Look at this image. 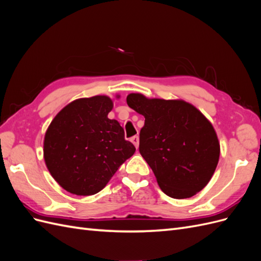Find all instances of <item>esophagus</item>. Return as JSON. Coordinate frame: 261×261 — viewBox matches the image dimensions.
<instances>
[{"instance_id": "34e87169", "label": "esophagus", "mask_w": 261, "mask_h": 261, "mask_svg": "<svg viewBox=\"0 0 261 261\" xmlns=\"http://www.w3.org/2000/svg\"><path fill=\"white\" fill-rule=\"evenodd\" d=\"M130 141L132 143L135 145V147L138 149V146H139V137L136 135V136H134V137H132L130 138Z\"/></svg>"}]
</instances>
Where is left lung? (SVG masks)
<instances>
[{
	"label": "left lung",
	"mask_w": 261,
	"mask_h": 261,
	"mask_svg": "<svg viewBox=\"0 0 261 261\" xmlns=\"http://www.w3.org/2000/svg\"><path fill=\"white\" fill-rule=\"evenodd\" d=\"M126 101L145 116L139 152L161 191L175 199L200 192L211 179L220 156L219 139L208 118L184 100L129 93Z\"/></svg>",
	"instance_id": "obj_1"
}]
</instances>
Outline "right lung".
Returning a JSON list of instances; mask_svg holds the SVG:
<instances>
[{
  "instance_id": "add662e5",
  "label": "right lung",
  "mask_w": 261,
  "mask_h": 261,
  "mask_svg": "<svg viewBox=\"0 0 261 261\" xmlns=\"http://www.w3.org/2000/svg\"><path fill=\"white\" fill-rule=\"evenodd\" d=\"M112 109L113 101L108 96L77 99L63 108L46 129L45 165L68 193H99L135 152L120 123L108 117Z\"/></svg>"
}]
</instances>
